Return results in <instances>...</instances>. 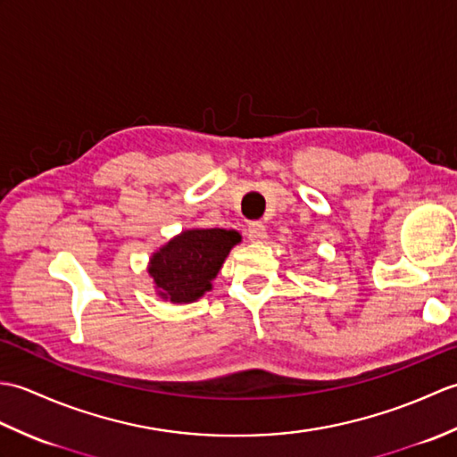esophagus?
<instances>
[{
  "label": "esophagus",
  "instance_id": "1",
  "mask_svg": "<svg viewBox=\"0 0 457 457\" xmlns=\"http://www.w3.org/2000/svg\"><path fill=\"white\" fill-rule=\"evenodd\" d=\"M247 237H249V241H253V244H261V241H265V239H267V228H265V223H261V221L249 223Z\"/></svg>",
  "mask_w": 457,
  "mask_h": 457
}]
</instances>
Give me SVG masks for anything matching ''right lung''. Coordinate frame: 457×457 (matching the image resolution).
I'll use <instances>...</instances> for the list:
<instances>
[{
	"mask_svg": "<svg viewBox=\"0 0 457 457\" xmlns=\"http://www.w3.org/2000/svg\"><path fill=\"white\" fill-rule=\"evenodd\" d=\"M241 241L236 229H187L149 261V275L162 300L188 304L212 290L229 251Z\"/></svg>",
	"mask_w": 457,
	"mask_h": 457,
	"instance_id": "1",
	"label": "right lung"
}]
</instances>
